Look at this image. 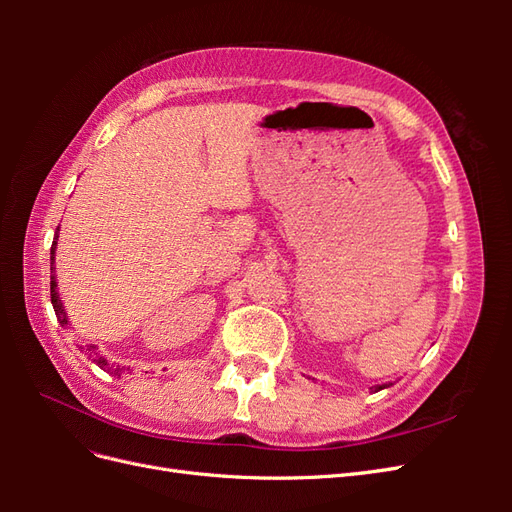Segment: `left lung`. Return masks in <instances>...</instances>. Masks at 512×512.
I'll return each mask as SVG.
<instances>
[{
	"mask_svg": "<svg viewBox=\"0 0 512 512\" xmlns=\"http://www.w3.org/2000/svg\"><path fill=\"white\" fill-rule=\"evenodd\" d=\"M384 386H386V384H382V386H374V393H378V391H382V389H384Z\"/></svg>",
	"mask_w": 512,
	"mask_h": 512,
	"instance_id": "1",
	"label": "left lung"
}]
</instances>
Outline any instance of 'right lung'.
<instances>
[{"label": "right lung", "mask_w": 512, "mask_h": 512, "mask_svg": "<svg viewBox=\"0 0 512 512\" xmlns=\"http://www.w3.org/2000/svg\"><path fill=\"white\" fill-rule=\"evenodd\" d=\"M59 230V228H57ZM57 230H55V241H53V245H51V303H53V309H55V314H57V320L61 322V327H66L68 324V316H66V312H64V307H61V301H59V294H57V280H55V245H57ZM87 350H89V356H91V361H96L104 371H111V374H115V376H121L123 374V367H115V365H111L108 363L104 356H100L98 352H96V346H87Z\"/></svg>", "instance_id": "obj_1"}]
</instances>
